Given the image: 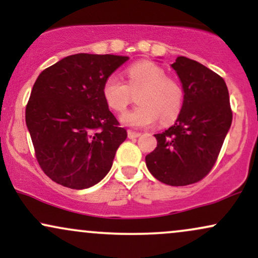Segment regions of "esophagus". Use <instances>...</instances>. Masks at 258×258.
<instances>
[{"mask_svg": "<svg viewBox=\"0 0 258 258\" xmlns=\"http://www.w3.org/2000/svg\"><path fill=\"white\" fill-rule=\"evenodd\" d=\"M127 136H128L130 139H135V138H138L139 136H141V133H139V132H135V131H131V130H128V131H127Z\"/></svg>", "mask_w": 258, "mask_h": 258, "instance_id": "34e87169", "label": "esophagus"}]
</instances>
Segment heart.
Here are the masks:
<instances>
[{
  "label": "heart",
  "instance_id": "b5f03b06",
  "mask_svg": "<svg viewBox=\"0 0 258 258\" xmlns=\"http://www.w3.org/2000/svg\"><path fill=\"white\" fill-rule=\"evenodd\" d=\"M127 84L119 76L110 75L103 84L102 94L111 110L121 112L137 94L138 106L126 111L121 122L127 126L148 127L158 117L160 122L168 123L178 116L183 105V90L159 65L152 61H139L126 70Z\"/></svg>",
  "mask_w": 258,
  "mask_h": 258
}]
</instances>
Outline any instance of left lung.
<instances>
[{"label": "left lung", "instance_id": "left-lung-1", "mask_svg": "<svg viewBox=\"0 0 258 258\" xmlns=\"http://www.w3.org/2000/svg\"><path fill=\"white\" fill-rule=\"evenodd\" d=\"M171 67L182 84L183 105L173 126L154 135L158 147L146 156V164L160 182L182 186L199 182L214 167L233 114L220 75L185 57Z\"/></svg>", "mask_w": 258, "mask_h": 258}]
</instances>
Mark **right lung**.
Returning <instances> with one entry per match:
<instances>
[{"mask_svg": "<svg viewBox=\"0 0 258 258\" xmlns=\"http://www.w3.org/2000/svg\"><path fill=\"white\" fill-rule=\"evenodd\" d=\"M128 57L79 53L44 69L25 110L36 159L58 184L86 189L112 166L125 128L109 110L103 84Z\"/></svg>", "mask_w": 258, "mask_h": 258, "instance_id": "obj_1", "label": "right lung"}]
</instances>
